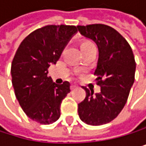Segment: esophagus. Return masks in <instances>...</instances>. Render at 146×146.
Here are the masks:
<instances>
[{"label": "esophagus", "instance_id": "34e87169", "mask_svg": "<svg viewBox=\"0 0 146 146\" xmlns=\"http://www.w3.org/2000/svg\"><path fill=\"white\" fill-rule=\"evenodd\" d=\"M76 88H77V85H76V84H72V85H71V89H72V90L75 89Z\"/></svg>", "mask_w": 146, "mask_h": 146}]
</instances>
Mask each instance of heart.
Wrapping results in <instances>:
<instances>
[{
    "label": "heart",
    "instance_id": "1",
    "mask_svg": "<svg viewBox=\"0 0 146 146\" xmlns=\"http://www.w3.org/2000/svg\"><path fill=\"white\" fill-rule=\"evenodd\" d=\"M94 44L89 41V40H83L81 43H80V48H81V51H84V50H86L91 46H93Z\"/></svg>",
    "mask_w": 146,
    "mask_h": 146
}]
</instances>
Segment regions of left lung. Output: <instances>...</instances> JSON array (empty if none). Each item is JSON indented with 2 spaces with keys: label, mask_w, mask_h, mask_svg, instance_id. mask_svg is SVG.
Returning <instances> with one entry per match:
<instances>
[{
  "label": "left lung",
  "mask_w": 146,
  "mask_h": 146,
  "mask_svg": "<svg viewBox=\"0 0 146 146\" xmlns=\"http://www.w3.org/2000/svg\"><path fill=\"white\" fill-rule=\"evenodd\" d=\"M77 28L98 46L94 74L101 87V92L96 94L83 87L86 97L78 104L79 116L87 124L102 125L114 120L127 102L135 80L134 55L126 39L110 26L96 23Z\"/></svg>",
  "instance_id": "obj_1"
}]
</instances>
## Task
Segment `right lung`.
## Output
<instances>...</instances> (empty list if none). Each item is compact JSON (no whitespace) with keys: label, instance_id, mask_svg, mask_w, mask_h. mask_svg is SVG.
Listing matches in <instances>:
<instances>
[{"label":"right lung","instance_id":"add662e5","mask_svg":"<svg viewBox=\"0 0 146 146\" xmlns=\"http://www.w3.org/2000/svg\"><path fill=\"white\" fill-rule=\"evenodd\" d=\"M74 25H46L32 31L20 44L11 65L12 84L24 113L35 122L50 124L60 116L62 100L70 83L56 84L48 68L56 64L72 35Z\"/></svg>","mask_w":146,"mask_h":146}]
</instances>
